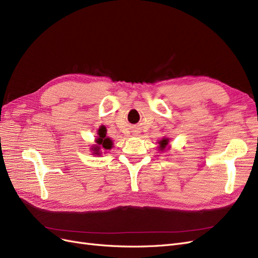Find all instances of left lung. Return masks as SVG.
Wrapping results in <instances>:
<instances>
[{"instance_id":"obj_1","label":"left lung","mask_w":258,"mask_h":258,"mask_svg":"<svg viewBox=\"0 0 258 258\" xmlns=\"http://www.w3.org/2000/svg\"><path fill=\"white\" fill-rule=\"evenodd\" d=\"M169 142H170V139L169 138H166L163 137L160 141L158 142V150L161 151V152H165V151H168L170 150V145H169Z\"/></svg>"}]
</instances>
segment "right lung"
I'll list each match as a JSON object with an SVG mask.
<instances>
[{
    "label": "right lung",
    "mask_w": 258,
    "mask_h": 258,
    "mask_svg": "<svg viewBox=\"0 0 258 258\" xmlns=\"http://www.w3.org/2000/svg\"><path fill=\"white\" fill-rule=\"evenodd\" d=\"M97 135L98 136L95 139L96 144H93L91 146L90 151H91L92 155L101 156V154H102V151L106 152L108 150H112L113 140L111 138L106 137V131L102 127H100L98 129V134Z\"/></svg>",
    "instance_id": "1"
}]
</instances>
